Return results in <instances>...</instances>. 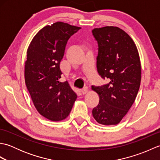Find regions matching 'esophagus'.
<instances>
[{"label": "esophagus", "mask_w": 160, "mask_h": 160, "mask_svg": "<svg viewBox=\"0 0 160 160\" xmlns=\"http://www.w3.org/2000/svg\"><path fill=\"white\" fill-rule=\"evenodd\" d=\"M81 92H82V93L83 95L87 93H88V89H87V88H84V89H83L81 90Z\"/></svg>", "instance_id": "34e87169"}]
</instances>
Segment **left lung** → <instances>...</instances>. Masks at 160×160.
Instances as JSON below:
<instances>
[{"label": "left lung", "mask_w": 160, "mask_h": 160, "mask_svg": "<svg viewBox=\"0 0 160 160\" xmlns=\"http://www.w3.org/2000/svg\"><path fill=\"white\" fill-rule=\"evenodd\" d=\"M92 33L98 43V71L110 80L108 84L91 87L100 98L92 114L100 124L116 125L128 113L140 89V55L130 36L118 27L95 28Z\"/></svg>", "instance_id": "obj_1"}]
</instances>
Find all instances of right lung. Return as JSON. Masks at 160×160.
<instances>
[{"label":"right lung","mask_w":160,"mask_h":160,"mask_svg":"<svg viewBox=\"0 0 160 160\" xmlns=\"http://www.w3.org/2000/svg\"><path fill=\"white\" fill-rule=\"evenodd\" d=\"M80 29L63 22L47 25L33 37L27 51V88L36 110L51 121L67 118L76 100L69 82H60V62L68 40Z\"/></svg>","instance_id":"add662e5"}]
</instances>
